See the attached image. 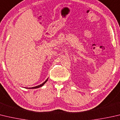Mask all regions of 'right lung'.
Segmentation results:
<instances>
[{
	"label": "right lung",
	"instance_id": "obj_1",
	"mask_svg": "<svg viewBox=\"0 0 120 120\" xmlns=\"http://www.w3.org/2000/svg\"><path fill=\"white\" fill-rule=\"evenodd\" d=\"M48 78H47V79L45 80V81L43 83H42V84H40V85H39V86H34V87H32V88H27V89H37V88H40V87H41V86H42L43 85H44L45 83H46V82L48 81Z\"/></svg>",
	"mask_w": 120,
	"mask_h": 120
}]
</instances>
